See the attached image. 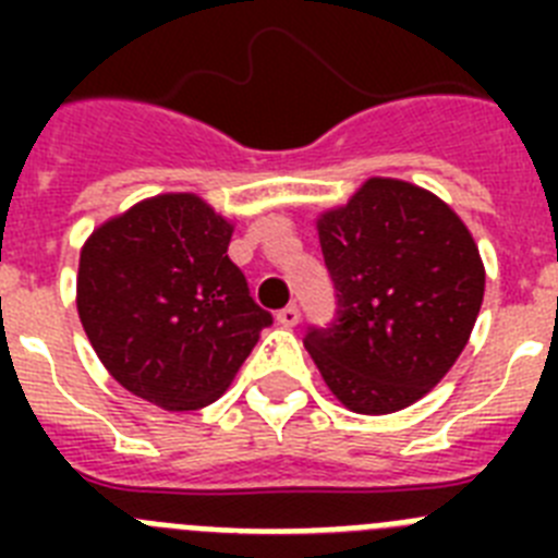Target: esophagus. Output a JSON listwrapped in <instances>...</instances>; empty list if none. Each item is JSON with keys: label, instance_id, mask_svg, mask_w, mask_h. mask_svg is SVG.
I'll return each mask as SVG.
<instances>
[{"label": "esophagus", "instance_id": "34e87169", "mask_svg": "<svg viewBox=\"0 0 558 558\" xmlns=\"http://www.w3.org/2000/svg\"><path fill=\"white\" fill-rule=\"evenodd\" d=\"M299 318H302V313H299V307H295V304H290V307H284V310H279V313H276V322L282 324V327H295V324H299Z\"/></svg>", "mask_w": 558, "mask_h": 558}]
</instances>
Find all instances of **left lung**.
<instances>
[{
	"label": "left lung",
	"instance_id": "left-lung-1",
	"mask_svg": "<svg viewBox=\"0 0 558 558\" xmlns=\"http://www.w3.org/2000/svg\"><path fill=\"white\" fill-rule=\"evenodd\" d=\"M340 318L310 329V357L340 405L366 416L430 393L470 340L486 268L445 201L402 179H366L318 215Z\"/></svg>",
	"mask_w": 558,
	"mask_h": 558
}]
</instances>
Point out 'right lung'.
Masks as SVG:
<instances>
[{"label": "right lung", "instance_id": "right-lung-1", "mask_svg": "<svg viewBox=\"0 0 558 558\" xmlns=\"http://www.w3.org/2000/svg\"><path fill=\"white\" fill-rule=\"evenodd\" d=\"M234 223L195 192H165L97 226L81 248L77 315L122 388L165 411L226 393L274 318L229 259Z\"/></svg>", "mask_w": 558, "mask_h": 558}]
</instances>
